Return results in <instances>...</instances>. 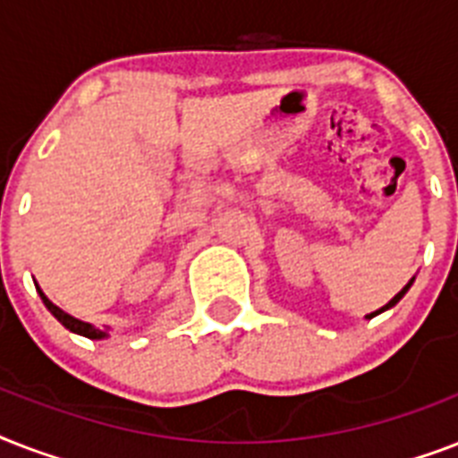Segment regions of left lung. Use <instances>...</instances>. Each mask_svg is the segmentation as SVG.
<instances>
[{"instance_id": "1", "label": "left lung", "mask_w": 458, "mask_h": 458, "mask_svg": "<svg viewBox=\"0 0 458 458\" xmlns=\"http://www.w3.org/2000/svg\"><path fill=\"white\" fill-rule=\"evenodd\" d=\"M409 285H411V283H409ZM409 285H406L404 290H402V293H397V294H394V297H392V300L387 301V304L383 306V309H377L376 313H369V316H366V318H373V316H377V313H380V311H385V309H390V306H394V304H397V301L402 300V297H404V293H406V290H409Z\"/></svg>"}]
</instances>
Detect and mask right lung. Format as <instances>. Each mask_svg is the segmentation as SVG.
I'll return each instance as SVG.
<instances>
[{
  "instance_id": "obj_1",
  "label": "right lung",
  "mask_w": 458,
  "mask_h": 458,
  "mask_svg": "<svg viewBox=\"0 0 458 458\" xmlns=\"http://www.w3.org/2000/svg\"><path fill=\"white\" fill-rule=\"evenodd\" d=\"M38 293H39V297H42V301H45L47 309L54 313V318L59 320L61 326H66L71 333H78V335H82V337H89V340H102V337H106V333H104V330H99V327H92L89 323H82V320L73 318V316H68L66 311H61L59 306L52 304V301L47 300L45 293H42L39 287H38Z\"/></svg>"
}]
</instances>
